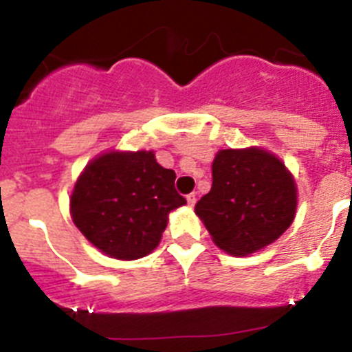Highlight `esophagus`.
Returning <instances> with one entry per match:
<instances>
[{
  "label": "esophagus",
  "instance_id": "1",
  "mask_svg": "<svg viewBox=\"0 0 352 352\" xmlns=\"http://www.w3.org/2000/svg\"><path fill=\"white\" fill-rule=\"evenodd\" d=\"M186 201H188V204H190V206H194L195 201H197V195H195L194 192H192V194L186 195Z\"/></svg>",
  "mask_w": 352,
  "mask_h": 352
}]
</instances>
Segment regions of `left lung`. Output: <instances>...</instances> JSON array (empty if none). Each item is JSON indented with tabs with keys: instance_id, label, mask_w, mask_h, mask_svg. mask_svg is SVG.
I'll list each match as a JSON object with an SVG mask.
<instances>
[{
	"instance_id": "1",
	"label": "left lung",
	"mask_w": 352,
	"mask_h": 352,
	"mask_svg": "<svg viewBox=\"0 0 352 352\" xmlns=\"http://www.w3.org/2000/svg\"><path fill=\"white\" fill-rule=\"evenodd\" d=\"M294 179L264 149H222L213 160V185L195 204L211 238L231 256L273 243L292 223Z\"/></svg>"
}]
</instances>
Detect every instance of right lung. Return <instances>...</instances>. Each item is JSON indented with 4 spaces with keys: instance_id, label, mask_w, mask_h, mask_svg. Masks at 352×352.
<instances>
[{
    "instance_id": "right-lung-1",
    "label": "right lung",
    "mask_w": 352,
    "mask_h": 352,
    "mask_svg": "<svg viewBox=\"0 0 352 352\" xmlns=\"http://www.w3.org/2000/svg\"><path fill=\"white\" fill-rule=\"evenodd\" d=\"M176 173L153 151L95 158L72 192L74 223L104 254L139 259L160 243L167 214L186 203L174 188Z\"/></svg>"
}]
</instances>
